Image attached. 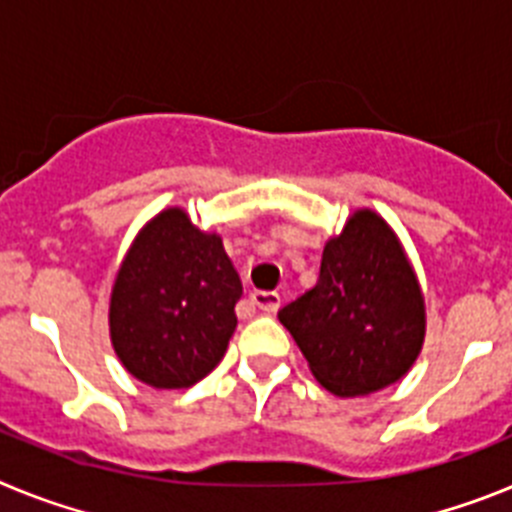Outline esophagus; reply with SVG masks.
<instances>
[{"label":"esophagus","instance_id":"obj_1","mask_svg":"<svg viewBox=\"0 0 512 512\" xmlns=\"http://www.w3.org/2000/svg\"><path fill=\"white\" fill-rule=\"evenodd\" d=\"M251 302L264 312H277L279 305H282V297L277 292H269V289H259V292L251 295Z\"/></svg>","mask_w":512,"mask_h":512}]
</instances>
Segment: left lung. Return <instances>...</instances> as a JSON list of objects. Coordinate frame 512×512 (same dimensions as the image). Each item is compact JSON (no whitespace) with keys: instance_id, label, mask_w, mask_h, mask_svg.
<instances>
[{"instance_id":"obj_1","label":"left lung","mask_w":512,"mask_h":512,"mask_svg":"<svg viewBox=\"0 0 512 512\" xmlns=\"http://www.w3.org/2000/svg\"><path fill=\"white\" fill-rule=\"evenodd\" d=\"M312 377L338 397L400 382L425 341V297L379 212L361 207L328 238L318 284L279 310Z\"/></svg>"}]
</instances>
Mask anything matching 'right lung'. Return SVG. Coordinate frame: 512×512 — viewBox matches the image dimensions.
Here are the masks:
<instances>
[{
  "label": "right lung",
  "instance_id": "add662e5",
  "mask_svg": "<svg viewBox=\"0 0 512 512\" xmlns=\"http://www.w3.org/2000/svg\"><path fill=\"white\" fill-rule=\"evenodd\" d=\"M243 287L223 238L184 207L153 215L130 243L110 295V341L125 372L187 390L223 361Z\"/></svg>",
  "mask_w": 512,
  "mask_h": 512
}]
</instances>
